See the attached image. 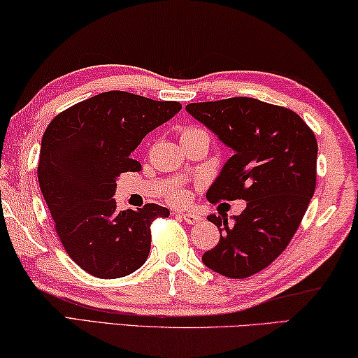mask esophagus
<instances>
[{"mask_svg":"<svg viewBox=\"0 0 358 358\" xmlns=\"http://www.w3.org/2000/svg\"><path fill=\"white\" fill-rule=\"evenodd\" d=\"M180 219H182L184 222H187V224L189 225H193V224H196V222H200L201 220V217L198 214H193V213H184V214H178Z\"/></svg>","mask_w":358,"mask_h":358,"instance_id":"34e87169","label":"esophagus"}]
</instances>
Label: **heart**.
<instances>
[{
    "mask_svg": "<svg viewBox=\"0 0 358 358\" xmlns=\"http://www.w3.org/2000/svg\"><path fill=\"white\" fill-rule=\"evenodd\" d=\"M189 134H206V131L201 130V128L190 127V128H187V130H184L182 136H189ZM169 198H171L174 203H179L180 204V203H185L187 195H185V192H182V190H174Z\"/></svg>",
    "mask_w": 358,
    "mask_h": 358,
    "instance_id": "heart-1",
    "label": "heart"
}]
</instances>
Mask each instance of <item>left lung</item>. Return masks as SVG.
<instances>
[{
	"instance_id": "left-lung-1",
	"label": "left lung",
	"mask_w": 358,
	"mask_h": 358,
	"mask_svg": "<svg viewBox=\"0 0 358 358\" xmlns=\"http://www.w3.org/2000/svg\"><path fill=\"white\" fill-rule=\"evenodd\" d=\"M185 109L233 150L208 200L248 201L233 222L208 215L220 239L201 260L222 276L249 278L276 260L300 227L315 190L317 141L294 110L255 98L192 103Z\"/></svg>"
}]
</instances>
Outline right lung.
<instances>
[{
	"label": "right lung",
	"mask_w": 358,
	"mask_h": 358,
	"mask_svg": "<svg viewBox=\"0 0 358 358\" xmlns=\"http://www.w3.org/2000/svg\"><path fill=\"white\" fill-rule=\"evenodd\" d=\"M182 109L127 92H104L50 122L41 141L38 179L66 254L101 279L124 278L148 260L150 224L169 210L149 203L117 210L120 173L139 171L133 150Z\"/></svg>",
	"instance_id": "add662e5"
}]
</instances>
